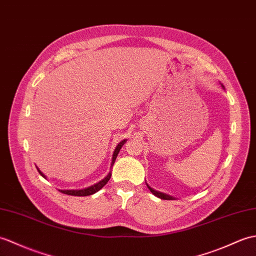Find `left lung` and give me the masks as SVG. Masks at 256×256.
<instances>
[{
    "label": "left lung",
    "mask_w": 256,
    "mask_h": 256,
    "mask_svg": "<svg viewBox=\"0 0 256 256\" xmlns=\"http://www.w3.org/2000/svg\"><path fill=\"white\" fill-rule=\"evenodd\" d=\"M222 87L224 88V85H222ZM146 184H147V183H146ZM147 188L150 190V192H152L154 195L157 196V198H162V200H174V196H170V195L166 194V193H162V192L156 191V190H154L152 188H150V186H148V184H147Z\"/></svg>",
    "instance_id": "left-lung-1"
}]
</instances>
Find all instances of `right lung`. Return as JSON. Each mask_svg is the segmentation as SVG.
Masks as SVG:
<instances>
[{"instance_id": "obj_1", "label": "right lung", "mask_w": 256, "mask_h": 256, "mask_svg": "<svg viewBox=\"0 0 256 256\" xmlns=\"http://www.w3.org/2000/svg\"><path fill=\"white\" fill-rule=\"evenodd\" d=\"M126 140H121V142H118V144L116 145V150H114V155H112L111 167H112V166H114V162H116V159L118 154V152H120L122 146H123L124 144H126ZM37 170L39 171V174L44 178V179H46V174H44V172H41L38 167H37ZM110 178H111V171L109 172L108 174H106V176L104 178V179L99 181V182L96 183V184H94V186H90L85 188H82V190H58V191H61V192L64 193V194L73 195V196H88V195L94 194L96 192H98L100 188H102L106 186V184L108 183V181L110 180Z\"/></svg>"}]
</instances>
